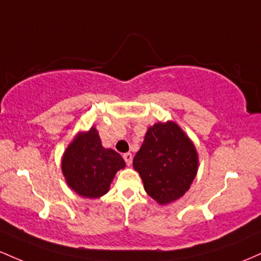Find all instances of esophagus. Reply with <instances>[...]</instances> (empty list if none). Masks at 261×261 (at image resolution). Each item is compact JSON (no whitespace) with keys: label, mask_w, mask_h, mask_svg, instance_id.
<instances>
[{"label":"esophagus","mask_w":261,"mask_h":261,"mask_svg":"<svg viewBox=\"0 0 261 261\" xmlns=\"http://www.w3.org/2000/svg\"><path fill=\"white\" fill-rule=\"evenodd\" d=\"M123 159H124V162H125V164H127L128 166L132 165V160H133V156H132L130 153L123 154Z\"/></svg>","instance_id":"1"}]
</instances>
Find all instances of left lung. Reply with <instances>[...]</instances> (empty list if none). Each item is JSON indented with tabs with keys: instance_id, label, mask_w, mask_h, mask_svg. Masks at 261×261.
I'll list each match as a JSON object with an SVG mask.
<instances>
[{
	"instance_id": "1",
	"label": "left lung",
	"mask_w": 261,
	"mask_h": 261,
	"mask_svg": "<svg viewBox=\"0 0 261 261\" xmlns=\"http://www.w3.org/2000/svg\"><path fill=\"white\" fill-rule=\"evenodd\" d=\"M145 192L159 204H169L189 191L198 170V154L177 123L158 122L148 128L133 159Z\"/></svg>"
}]
</instances>
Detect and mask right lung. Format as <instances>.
I'll return each instance as SVG.
<instances>
[{
	"instance_id": "add662e5",
	"label": "right lung",
	"mask_w": 261,
	"mask_h": 261,
	"mask_svg": "<svg viewBox=\"0 0 261 261\" xmlns=\"http://www.w3.org/2000/svg\"><path fill=\"white\" fill-rule=\"evenodd\" d=\"M125 168L123 158L105 148L96 127L79 132L61 158V171L67 186L85 198L106 195L117 171Z\"/></svg>"
}]
</instances>
